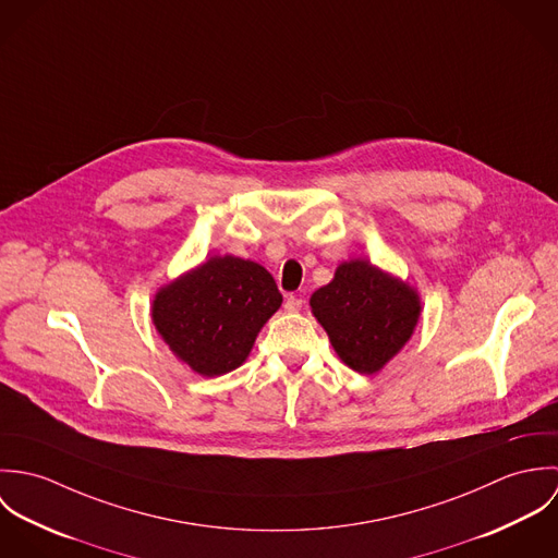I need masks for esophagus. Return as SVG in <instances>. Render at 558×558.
I'll use <instances>...</instances> for the list:
<instances>
[{
    "instance_id": "1",
    "label": "esophagus",
    "mask_w": 558,
    "mask_h": 558,
    "mask_svg": "<svg viewBox=\"0 0 558 558\" xmlns=\"http://www.w3.org/2000/svg\"><path fill=\"white\" fill-rule=\"evenodd\" d=\"M303 305H305V301L301 299V296H288L286 299V305H283V310L288 312V314H296V312H301L303 310Z\"/></svg>"
}]
</instances>
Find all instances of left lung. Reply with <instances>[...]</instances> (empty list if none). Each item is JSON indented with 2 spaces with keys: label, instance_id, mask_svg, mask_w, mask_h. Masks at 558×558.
I'll return each mask as SVG.
<instances>
[{
  "label": "left lung",
  "instance_id": "8db88e82",
  "mask_svg": "<svg viewBox=\"0 0 558 558\" xmlns=\"http://www.w3.org/2000/svg\"><path fill=\"white\" fill-rule=\"evenodd\" d=\"M310 305L337 356L359 374L380 372L412 337L421 314L416 290L367 259L339 264Z\"/></svg>",
  "mask_w": 558,
  "mask_h": 558
}]
</instances>
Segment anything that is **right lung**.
<instances>
[{"mask_svg":"<svg viewBox=\"0 0 558 558\" xmlns=\"http://www.w3.org/2000/svg\"><path fill=\"white\" fill-rule=\"evenodd\" d=\"M272 275L257 262L215 255L153 301V322L169 350L199 376L240 367L262 326L281 307Z\"/></svg>","mask_w":558,"mask_h":558,"instance_id":"1","label":"right lung"}]
</instances>
